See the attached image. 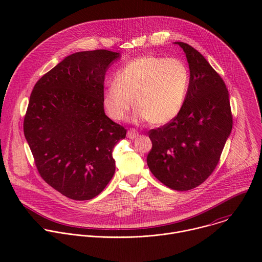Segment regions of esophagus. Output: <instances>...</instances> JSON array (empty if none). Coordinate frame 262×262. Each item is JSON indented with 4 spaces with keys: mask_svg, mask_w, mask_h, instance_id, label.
I'll return each mask as SVG.
<instances>
[{
    "mask_svg": "<svg viewBox=\"0 0 262 262\" xmlns=\"http://www.w3.org/2000/svg\"><path fill=\"white\" fill-rule=\"evenodd\" d=\"M138 135H139V133H138V130L137 129H135V128H130V129H128L127 130V138H129V139H135L136 137H138Z\"/></svg>",
    "mask_w": 262,
    "mask_h": 262,
    "instance_id": "34e87169",
    "label": "esophagus"
}]
</instances>
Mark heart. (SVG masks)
I'll return each mask as SVG.
<instances>
[{
    "label": "heart",
    "mask_w": 262,
    "mask_h": 262,
    "mask_svg": "<svg viewBox=\"0 0 262 262\" xmlns=\"http://www.w3.org/2000/svg\"><path fill=\"white\" fill-rule=\"evenodd\" d=\"M189 80L188 68L178 59L140 57L117 70L113 85L103 92L102 104L111 119L121 121L134 101L138 119L163 125L179 114Z\"/></svg>",
    "instance_id": "b5f03b06"
}]
</instances>
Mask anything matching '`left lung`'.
I'll return each mask as SVG.
<instances>
[{
  "mask_svg": "<svg viewBox=\"0 0 262 262\" xmlns=\"http://www.w3.org/2000/svg\"><path fill=\"white\" fill-rule=\"evenodd\" d=\"M175 43L188 59L189 88L179 114L148 132L152 148L147 165L168 188L188 191L214 171L233 121L229 93L220 74L197 50Z\"/></svg>",
  "mask_w": 262,
  "mask_h": 262,
  "instance_id": "1",
  "label": "left lung"
}]
</instances>
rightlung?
I'll return each mask as SVG.
<instances>
[{
  "mask_svg": "<svg viewBox=\"0 0 262 262\" xmlns=\"http://www.w3.org/2000/svg\"><path fill=\"white\" fill-rule=\"evenodd\" d=\"M119 53L86 51L66 57L35 84L24 134L41 178L72 200L100 194L115 173L113 150L126 129L102 104L104 76Z\"/></svg>",
  "mask_w": 262,
  "mask_h": 262,
  "instance_id": "1",
  "label": "right lung"
}]
</instances>
